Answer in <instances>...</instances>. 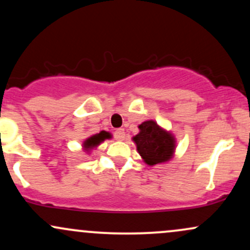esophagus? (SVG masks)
Instances as JSON below:
<instances>
[{
    "label": "esophagus",
    "instance_id": "34e87169",
    "mask_svg": "<svg viewBox=\"0 0 250 250\" xmlns=\"http://www.w3.org/2000/svg\"><path fill=\"white\" fill-rule=\"evenodd\" d=\"M125 130L121 128L116 129V130L114 131V137H115L117 141H123V140H125Z\"/></svg>",
    "mask_w": 250,
    "mask_h": 250
}]
</instances>
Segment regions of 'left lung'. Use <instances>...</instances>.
<instances>
[{"instance_id":"1","label":"left lung","mask_w":250,"mask_h":250,"mask_svg":"<svg viewBox=\"0 0 250 250\" xmlns=\"http://www.w3.org/2000/svg\"><path fill=\"white\" fill-rule=\"evenodd\" d=\"M139 129L140 133L135 135L133 141L140 156L148 166L160 165L173 159L176 141L170 131L160 127L153 120L142 122Z\"/></svg>"}]
</instances>
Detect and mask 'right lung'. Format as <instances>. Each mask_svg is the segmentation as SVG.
I'll return each mask as SVG.
<instances>
[{
  "instance_id": "right-lung-1",
  "label": "right lung",
  "mask_w": 250,
  "mask_h": 250,
  "mask_svg": "<svg viewBox=\"0 0 250 250\" xmlns=\"http://www.w3.org/2000/svg\"><path fill=\"white\" fill-rule=\"evenodd\" d=\"M110 137H111V135L109 134L108 131H104V130L100 131L99 134L91 135V136L88 137L85 141H83V145H82L83 150H84L85 153H90L94 148L99 147V146L101 145L104 140L110 139Z\"/></svg>"
}]
</instances>
